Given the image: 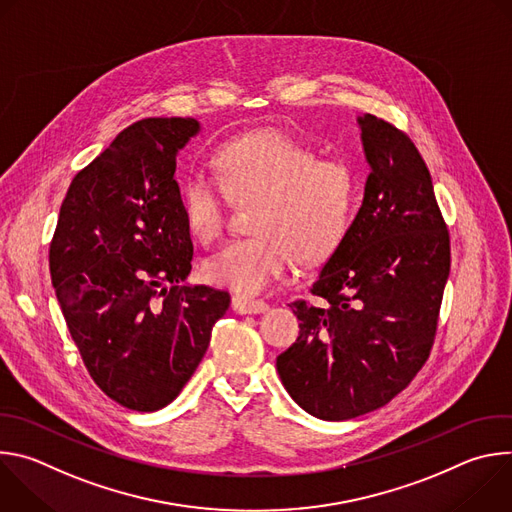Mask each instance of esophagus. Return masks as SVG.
<instances>
[{
    "mask_svg": "<svg viewBox=\"0 0 512 512\" xmlns=\"http://www.w3.org/2000/svg\"><path fill=\"white\" fill-rule=\"evenodd\" d=\"M233 310L237 314H263L269 310V304L263 300H255L249 296H235L233 298Z\"/></svg>",
    "mask_w": 512,
    "mask_h": 512,
    "instance_id": "obj_1",
    "label": "esophagus"
}]
</instances>
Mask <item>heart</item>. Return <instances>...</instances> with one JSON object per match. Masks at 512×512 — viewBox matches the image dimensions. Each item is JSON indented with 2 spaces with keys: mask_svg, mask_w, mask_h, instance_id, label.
<instances>
[{
  "mask_svg": "<svg viewBox=\"0 0 512 512\" xmlns=\"http://www.w3.org/2000/svg\"><path fill=\"white\" fill-rule=\"evenodd\" d=\"M218 183L196 176L182 186L190 235L212 245L223 233L230 196L251 210V239L233 241L212 255L204 277L237 294H259L294 263L328 255L346 235L356 202V182L340 162L283 133H259L223 143L212 156Z\"/></svg>",
  "mask_w": 512,
  "mask_h": 512,
  "instance_id": "1",
  "label": "heart"
}]
</instances>
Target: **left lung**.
<instances>
[{
    "mask_svg": "<svg viewBox=\"0 0 512 512\" xmlns=\"http://www.w3.org/2000/svg\"><path fill=\"white\" fill-rule=\"evenodd\" d=\"M369 176L346 235L289 308L300 336L277 373L304 411L344 421L399 395L425 364L450 275V235L429 170L391 123L356 119Z\"/></svg>",
    "mask_w": 512,
    "mask_h": 512,
    "instance_id": "left-lung-1",
    "label": "left lung"
}]
</instances>
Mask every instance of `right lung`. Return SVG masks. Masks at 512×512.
<instances>
[{"label": "right lung", "mask_w": 512, "mask_h": 512, "mask_svg": "<svg viewBox=\"0 0 512 512\" xmlns=\"http://www.w3.org/2000/svg\"><path fill=\"white\" fill-rule=\"evenodd\" d=\"M192 117L123 129L70 182L54 239L56 298L97 387L133 411L172 403L200 364L227 291L190 285L194 245L174 180Z\"/></svg>", "instance_id": "add662e5"}]
</instances>
